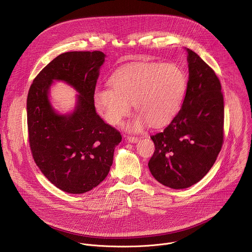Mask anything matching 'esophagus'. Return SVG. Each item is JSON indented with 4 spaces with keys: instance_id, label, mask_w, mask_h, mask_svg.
<instances>
[{
    "instance_id": "obj_1",
    "label": "esophagus",
    "mask_w": 252,
    "mask_h": 252,
    "mask_svg": "<svg viewBox=\"0 0 252 252\" xmlns=\"http://www.w3.org/2000/svg\"><path fill=\"white\" fill-rule=\"evenodd\" d=\"M126 139L128 142H131V143H135V142L138 141V137H136V136H131V135L126 136Z\"/></svg>"
}]
</instances>
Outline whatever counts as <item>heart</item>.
<instances>
[{"label": "heart", "instance_id": "b5f03b06", "mask_svg": "<svg viewBox=\"0 0 252 252\" xmlns=\"http://www.w3.org/2000/svg\"><path fill=\"white\" fill-rule=\"evenodd\" d=\"M111 86L96 88L93 99L95 109L110 125L117 126L126 117L133 103L138 113L127 125L132 131L149 123L159 127L176 116L187 92L184 69L173 63H133L119 68Z\"/></svg>", "mask_w": 252, "mask_h": 252}]
</instances>
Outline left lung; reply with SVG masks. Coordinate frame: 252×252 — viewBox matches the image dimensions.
Here are the masks:
<instances>
[{
	"label": "left lung",
	"mask_w": 252,
	"mask_h": 252,
	"mask_svg": "<svg viewBox=\"0 0 252 252\" xmlns=\"http://www.w3.org/2000/svg\"><path fill=\"white\" fill-rule=\"evenodd\" d=\"M189 81L181 110L161 132L151 136L149 167L158 183L189 188L209 171L223 145L224 103L215 71L188 49Z\"/></svg>",
	"instance_id": "8db88e82"
}]
</instances>
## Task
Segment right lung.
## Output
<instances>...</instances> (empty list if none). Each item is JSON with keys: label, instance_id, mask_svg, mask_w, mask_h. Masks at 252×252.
Returning <instances> with one entry per match:
<instances>
[{"label": "right lung", "instance_id": "right-lung-1", "mask_svg": "<svg viewBox=\"0 0 252 252\" xmlns=\"http://www.w3.org/2000/svg\"><path fill=\"white\" fill-rule=\"evenodd\" d=\"M105 55L99 51L67 52L34 78L27 99L29 143L32 158L54 186L68 193L97 187L113 164L122 134L95 113L93 99ZM54 79L73 85L80 94L71 115L61 116L47 97Z\"/></svg>", "mask_w": 252, "mask_h": 252}]
</instances>
